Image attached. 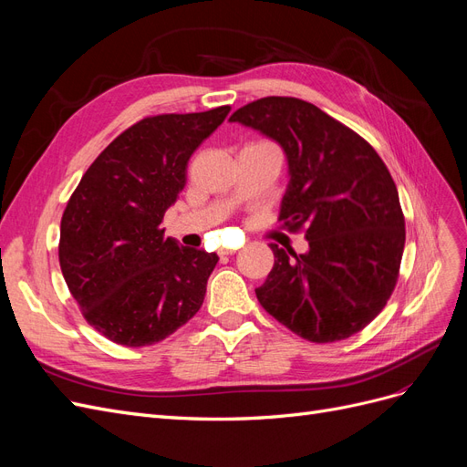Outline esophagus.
Returning a JSON list of instances; mask_svg holds the SVG:
<instances>
[{
	"label": "esophagus",
	"mask_w": 467,
	"mask_h": 467,
	"mask_svg": "<svg viewBox=\"0 0 467 467\" xmlns=\"http://www.w3.org/2000/svg\"><path fill=\"white\" fill-rule=\"evenodd\" d=\"M235 251H232V249H220V255L223 257V255H234Z\"/></svg>",
	"instance_id": "34e87169"
}]
</instances>
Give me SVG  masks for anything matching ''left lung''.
I'll return each instance as SVG.
<instances>
[{
  "label": "left lung",
  "instance_id": "obj_1",
  "mask_svg": "<svg viewBox=\"0 0 467 467\" xmlns=\"http://www.w3.org/2000/svg\"><path fill=\"white\" fill-rule=\"evenodd\" d=\"M239 122L275 140L286 155L280 220L306 228L302 255L271 244L273 271L255 290L276 321L314 343L364 329L398 282L405 220L398 187L374 148L321 109L294 97H265L237 109Z\"/></svg>",
  "mask_w": 467,
  "mask_h": 467
}]
</instances>
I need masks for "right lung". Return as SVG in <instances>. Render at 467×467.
<instances>
[{
    "label": "right lung",
    "instance_id": "add662e5",
    "mask_svg": "<svg viewBox=\"0 0 467 467\" xmlns=\"http://www.w3.org/2000/svg\"><path fill=\"white\" fill-rule=\"evenodd\" d=\"M230 107L136 122L81 177L60 223V266L89 325L124 347L163 341L199 312L216 253L163 237L192 151Z\"/></svg>",
    "mask_w": 467,
    "mask_h": 467
}]
</instances>
